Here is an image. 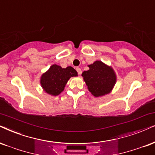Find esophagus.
I'll list each match as a JSON object with an SVG mask.
<instances>
[{
    "instance_id": "esophagus-1",
    "label": "esophagus",
    "mask_w": 155,
    "mask_h": 155,
    "mask_svg": "<svg viewBox=\"0 0 155 155\" xmlns=\"http://www.w3.org/2000/svg\"><path fill=\"white\" fill-rule=\"evenodd\" d=\"M76 71H77V72H78V74H79V75H81V73H82V71H81V69L80 68H79V67H76Z\"/></svg>"
}]
</instances>
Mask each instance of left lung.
<instances>
[{
	"label": "left lung",
	"instance_id": "left-lung-1",
	"mask_svg": "<svg viewBox=\"0 0 155 155\" xmlns=\"http://www.w3.org/2000/svg\"><path fill=\"white\" fill-rule=\"evenodd\" d=\"M89 69L81 75L89 91L96 97L109 94L116 83L114 70L100 61L89 65Z\"/></svg>",
	"mask_w": 155,
	"mask_h": 155
}]
</instances>
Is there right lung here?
<instances>
[{"label":"right lung","instance_id":"1","mask_svg":"<svg viewBox=\"0 0 155 155\" xmlns=\"http://www.w3.org/2000/svg\"><path fill=\"white\" fill-rule=\"evenodd\" d=\"M77 76V72L71 66L66 68L54 64L41 78V84L46 93L57 96L64 91L68 80L71 76Z\"/></svg>","mask_w":155,"mask_h":155}]
</instances>
